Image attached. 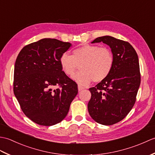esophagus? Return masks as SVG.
Masks as SVG:
<instances>
[{
    "mask_svg": "<svg viewBox=\"0 0 155 155\" xmlns=\"http://www.w3.org/2000/svg\"><path fill=\"white\" fill-rule=\"evenodd\" d=\"M83 89H84L83 87H81V86H79V85H78V91H83Z\"/></svg>",
    "mask_w": 155,
    "mask_h": 155,
    "instance_id": "esophagus-1",
    "label": "esophagus"
}]
</instances>
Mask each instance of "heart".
Listing matches in <instances>:
<instances>
[{
	"label": "heart",
	"instance_id": "1",
	"mask_svg": "<svg viewBox=\"0 0 155 155\" xmlns=\"http://www.w3.org/2000/svg\"><path fill=\"white\" fill-rule=\"evenodd\" d=\"M114 57L110 49L97 45H85L76 48L72 55L62 54L59 62L64 73L71 77L81 65V72L72 78L81 85L87 86L92 81L101 82L108 77L113 70Z\"/></svg>",
	"mask_w": 155,
	"mask_h": 155
}]
</instances>
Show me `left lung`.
<instances>
[{"instance_id":"8db88e82","label":"left lung","mask_w":155,"mask_h":155,"mask_svg":"<svg viewBox=\"0 0 155 155\" xmlns=\"http://www.w3.org/2000/svg\"><path fill=\"white\" fill-rule=\"evenodd\" d=\"M101 42L111 48L114 65L107 78L89 88L91 98L88 110L97 123L112 125L123 120L135 103L140 84L139 62L129 42L103 36L91 43Z\"/></svg>"}]
</instances>
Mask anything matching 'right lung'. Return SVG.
Wrapping results in <instances>:
<instances>
[{
	"mask_svg": "<svg viewBox=\"0 0 155 155\" xmlns=\"http://www.w3.org/2000/svg\"><path fill=\"white\" fill-rule=\"evenodd\" d=\"M70 42L42 38L19 52L14 71V94L23 113L42 126L60 123L78 93L77 84L62 71L59 59ZM57 86L60 88L54 89Z\"/></svg>",
	"mask_w": 155,
	"mask_h": 155,
	"instance_id": "1",
	"label": "right lung"
}]
</instances>
